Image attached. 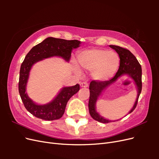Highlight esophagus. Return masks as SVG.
<instances>
[{"label": "esophagus", "mask_w": 159, "mask_h": 159, "mask_svg": "<svg viewBox=\"0 0 159 159\" xmlns=\"http://www.w3.org/2000/svg\"><path fill=\"white\" fill-rule=\"evenodd\" d=\"M80 86L81 88H88V84L87 82H81L80 84Z\"/></svg>", "instance_id": "esophagus-1"}]
</instances>
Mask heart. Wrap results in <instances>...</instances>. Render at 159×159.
Here are the masks:
<instances>
[{
  "label": "heart",
  "instance_id": "1",
  "mask_svg": "<svg viewBox=\"0 0 159 159\" xmlns=\"http://www.w3.org/2000/svg\"><path fill=\"white\" fill-rule=\"evenodd\" d=\"M80 65L83 69L91 71V75L96 81H104L112 78L119 66V57L116 53L107 50L89 49L80 52L78 55ZM77 74L81 70L74 66Z\"/></svg>",
  "mask_w": 159,
  "mask_h": 159
}]
</instances>
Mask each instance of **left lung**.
I'll return each mask as SVG.
<instances>
[{"label": "left lung", "mask_w": 159, "mask_h": 159, "mask_svg": "<svg viewBox=\"0 0 159 159\" xmlns=\"http://www.w3.org/2000/svg\"><path fill=\"white\" fill-rule=\"evenodd\" d=\"M109 47L117 52L120 58V65L117 74L112 79L109 81H92L89 84L90 95L88 107L90 115L95 121L103 123L115 121L104 118L96 111V102L105 89L109 87L110 85L115 83L120 77L123 75H127L133 80L137 89V96L133 107L130 110L129 114L133 112V110L135 109L138 102V99L142 89V70L141 66L139 63L136 57L129 50L114 45H109ZM116 121H118V120H116Z\"/></svg>", "instance_id": "1"}]
</instances>
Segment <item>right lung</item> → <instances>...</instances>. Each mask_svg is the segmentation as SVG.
<instances>
[{"label": "right lung", "mask_w": 159, "mask_h": 159, "mask_svg": "<svg viewBox=\"0 0 159 159\" xmlns=\"http://www.w3.org/2000/svg\"><path fill=\"white\" fill-rule=\"evenodd\" d=\"M81 42L48 37L34 46L26 56L20 70L18 90L25 108L34 116L46 121L59 119L64 115L68 100L80 90V85L64 87L52 102L44 105L34 103L28 97L26 86L30 71L36 62L52 57H60L69 62L71 52L78 48Z\"/></svg>", "instance_id": "right-lung-1"}]
</instances>
